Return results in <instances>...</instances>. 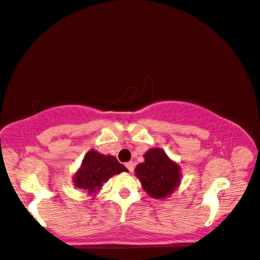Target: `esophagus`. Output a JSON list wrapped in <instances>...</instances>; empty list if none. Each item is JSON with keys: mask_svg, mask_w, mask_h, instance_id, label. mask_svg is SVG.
<instances>
[{"mask_svg": "<svg viewBox=\"0 0 260 260\" xmlns=\"http://www.w3.org/2000/svg\"><path fill=\"white\" fill-rule=\"evenodd\" d=\"M125 166L127 167V170H128L131 173H132V172H133V171H134V169H135V164H134V162H133V161H128V162H126V164H125Z\"/></svg>", "mask_w": 260, "mask_h": 260, "instance_id": "34e87169", "label": "esophagus"}]
</instances>
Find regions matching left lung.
I'll return each instance as SVG.
<instances>
[{
  "label": "left lung",
  "mask_w": 260,
  "mask_h": 260,
  "mask_svg": "<svg viewBox=\"0 0 260 260\" xmlns=\"http://www.w3.org/2000/svg\"><path fill=\"white\" fill-rule=\"evenodd\" d=\"M180 166L171 160L164 150L153 148L144 153V161L135 169L142 188L152 199H166L181 181Z\"/></svg>",
  "instance_id": "obj_1"
}]
</instances>
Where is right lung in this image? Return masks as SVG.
Instances as JSON below:
<instances>
[{
    "mask_svg": "<svg viewBox=\"0 0 260 260\" xmlns=\"http://www.w3.org/2000/svg\"><path fill=\"white\" fill-rule=\"evenodd\" d=\"M121 172H127V169L116 157L90 150L86 153L80 169L73 177V183L91 195L98 192L110 178Z\"/></svg>",
    "mask_w": 260,
    "mask_h": 260,
    "instance_id": "right-lung-1",
    "label": "right lung"
}]
</instances>
